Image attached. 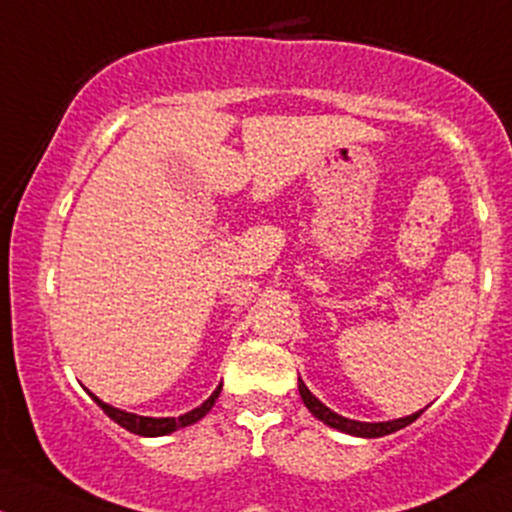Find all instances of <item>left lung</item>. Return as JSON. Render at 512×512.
I'll return each instance as SVG.
<instances>
[{"label":"left lung","mask_w":512,"mask_h":512,"mask_svg":"<svg viewBox=\"0 0 512 512\" xmlns=\"http://www.w3.org/2000/svg\"><path fill=\"white\" fill-rule=\"evenodd\" d=\"M299 393L303 398V403H306V408L316 415L318 420H323L325 425H330V428L335 430H342L347 432V435H357V437H384V435H391V432L406 428V425H411L415 418H418L420 413H413V415H406V418H398V420H389V423H359V420H350V418H342V415L330 411L325 403H320L316 396H313L311 391H308V386L303 384L299 379Z\"/></svg>","instance_id":"1"}]
</instances>
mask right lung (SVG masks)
<instances>
[{"label":"right lung","mask_w":512,"mask_h":512,"mask_svg":"<svg viewBox=\"0 0 512 512\" xmlns=\"http://www.w3.org/2000/svg\"><path fill=\"white\" fill-rule=\"evenodd\" d=\"M218 393H221V386H218V389L213 391L211 396L206 398V401L201 403L199 408H194V411L179 415V418H143V415L119 411V408H114V406H109V403L99 401L97 396H92V398L97 401V406L101 408V411L109 415L111 420H116L121 428H126L128 432H136V435H143V437H160V435H170V432L179 430V428H187V425H192V423H196V420L204 418V415L213 408V403H216Z\"/></svg>","instance_id":"obj_1"}]
</instances>
